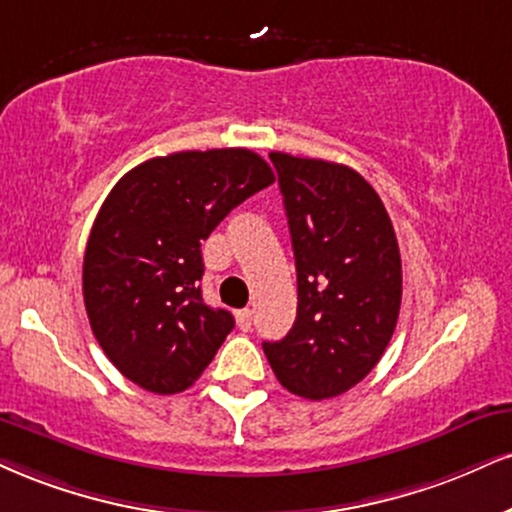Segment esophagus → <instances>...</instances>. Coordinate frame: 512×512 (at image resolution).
Returning <instances> with one entry per match:
<instances>
[{
  "label": "esophagus",
  "instance_id": "obj_1",
  "mask_svg": "<svg viewBox=\"0 0 512 512\" xmlns=\"http://www.w3.org/2000/svg\"><path fill=\"white\" fill-rule=\"evenodd\" d=\"M236 322L240 331H250L252 326V312L250 310H238L236 312Z\"/></svg>",
  "mask_w": 512,
  "mask_h": 512
}]
</instances>
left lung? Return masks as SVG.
Here are the masks:
<instances>
[{
  "instance_id": "1",
  "label": "left lung",
  "mask_w": 512,
  "mask_h": 512,
  "mask_svg": "<svg viewBox=\"0 0 512 512\" xmlns=\"http://www.w3.org/2000/svg\"><path fill=\"white\" fill-rule=\"evenodd\" d=\"M298 272V315L264 355L283 389L334 398L372 372L400 312L403 269L384 202L357 171L324 159L269 155Z\"/></svg>"
}]
</instances>
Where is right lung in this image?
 I'll list each match as a JSON object with an SVG mask.
<instances>
[{
	"label": "right lung",
	"mask_w": 512,
	"mask_h": 512,
	"mask_svg": "<svg viewBox=\"0 0 512 512\" xmlns=\"http://www.w3.org/2000/svg\"><path fill=\"white\" fill-rule=\"evenodd\" d=\"M274 174L245 147L174 152L128 171L92 224L83 298L104 355L140 389L193 386L233 329L202 300V240Z\"/></svg>",
	"instance_id": "add662e5"
}]
</instances>
